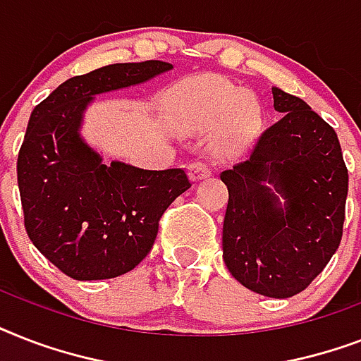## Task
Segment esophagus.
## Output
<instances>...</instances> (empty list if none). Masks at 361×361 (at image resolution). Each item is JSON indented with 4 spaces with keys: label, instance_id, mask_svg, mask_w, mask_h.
I'll return each instance as SVG.
<instances>
[{
    "label": "esophagus",
    "instance_id": "1",
    "mask_svg": "<svg viewBox=\"0 0 361 361\" xmlns=\"http://www.w3.org/2000/svg\"><path fill=\"white\" fill-rule=\"evenodd\" d=\"M189 174H191L192 181H200L212 176V169L206 163H191L189 164Z\"/></svg>",
    "mask_w": 361,
    "mask_h": 361
}]
</instances>
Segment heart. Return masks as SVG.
Wrapping results in <instances>:
<instances>
[{"mask_svg":"<svg viewBox=\"0 0 361 361\" xmlns=\"http://www.w3.org/2000/svg\"><path fill=\"white\" fill-rule=\"evenodd\" d=\"M174 114L189 133H204L223 125L221 136L231 146L251 140L264 123V109L257 95L219 78L191 82L181 92Z\"/></svg>","mask_w":361,"mask_h":361,"instance_id":"obj_1","label":"heart"}]
</instances>
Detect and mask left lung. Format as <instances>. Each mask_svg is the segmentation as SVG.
<instances>
[{
    "instance_id": "obj_1",
    "label": "left lung",
    "mask_w": 361,
    "mask_h": 361,
    "mask_svg": "<svg viewBox=\"0 0 361 361\" xmlns=\"http://www.w3.org/2000/svg\"><path fill=\"white\" fill-rule=\"evenodd\" d=\"M271 93L283 118L247 161L221 174L228 189L223 258L249 290L290 298L341 243L348 172L336 130L300 97Z\"/></svg>"
}]
</instances>
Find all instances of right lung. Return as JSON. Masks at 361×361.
<instances>
[{"mask_svg":"<svg viewBox=\"0 0 361 361\" xmlns=\"http://www.w3.org/2000/svg\"><path fill=\"white\" fill-rule=\"evenodd\" d=\"M169 71L172 63L159 59L106 65L63 82L31 112L16 163L24 225L33 245L73 279H112L138 266L164 209L191 187L183 169L104 163L80 135L97 95Z\"/></svg>","mask_w":361,"mask_h":361,"instance_id":"add662e5","label":"right lung"}]
</instances>
